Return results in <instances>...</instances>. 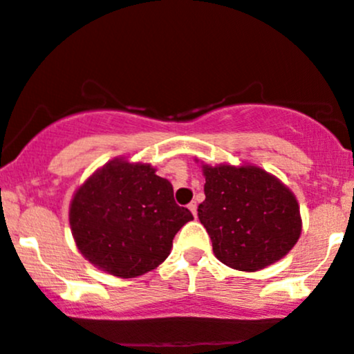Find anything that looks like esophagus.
<instances>
[{
    "mask_svg": "<svg viewBox=\"0 0 354 354\" xmlns=\"http://www.w3.org/2000/svg\"><path fill=\"white\" fill-rule=\"evenodd\" d=\"M188 208H189L191 213H193V216L196 218L198 216V205H196V201H191L189 205H188Z\"/></svg>",
    "mask_w": 354,
    "mask_h": 354,
    "instance_id": "1",
    "label": "esophagus"
}]
</instances>
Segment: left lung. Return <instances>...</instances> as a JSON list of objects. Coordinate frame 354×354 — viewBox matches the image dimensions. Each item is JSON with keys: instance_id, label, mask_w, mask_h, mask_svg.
<instances>
[{"instance_id": "left-lung-1", "label": "left lung", "mask_w": 354, "mask_h": 354, "mask_svg": "<svg viewBox=\"0 0 354 354\" xmlns=\"http://www.w3.org/2000/svg\"><path fill=\"white\" fill-rule=\"evenodd\" d=\"M201 169L206 200L198 218L219 261L253 273L290 253L303 226L293 191L254 165L201 163Z\"/></svg>"}]
</instances>
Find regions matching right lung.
I'll return each instance as SVG.
<instances>
[{
	"mask_svg": "<svg viewBox=\"0 0 354 354\" xmlns=\"http://www.w3.org/2000/svg\"><path fill=\"white\" fill-rule=\"evenodd\" d=\"M193 219L149 163L115 158L73 194L70 226L80 253L104 273L136 278L168 258L174 234Z\"/></svg>",
	"mask_w": 354,
	"mask_h": 354,
	"instance_id": "obj_1",
	"label": "right lung"
}]
</instances>
